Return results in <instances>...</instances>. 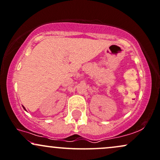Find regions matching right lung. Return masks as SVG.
I'll list each match as a JSON object with an SVG mask.
<instances>
[{
    "label": "right lung",
    "instance_id": "obj_1",
    "mask_svg": "<svg viewBox=\"0 0 160 160\" xmlns=\"http://www.w3.org/2000/svg\"><path fill=\"white\" fill-rule=\"evenodd\" d=\"M23 108H24V109H25V107H23Z\"/></svg>",
    "mask_w": 160,
    "mask_h": 160
}]
</instances>
